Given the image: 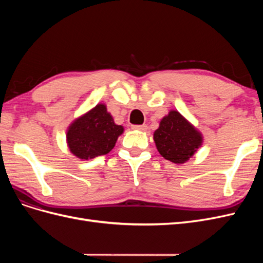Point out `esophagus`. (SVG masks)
<instances>
[{"label": "esophagus", "mask_w": 263, "mask_h": 263, "mask_svg": "<svg viewBox=\"0 0 263 263\" xmlns=\"http://www.w3.org/2000/svg\"><path fill=\"white\" fill-rule=\"evenodd\" d=\"M147 125H134L133 126V129H138V130H141V132H145L147 130Z\"/></svg>", "instance_id": "obj_1"}]
</instances>
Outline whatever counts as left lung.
Masks as SVG:
<instances>
[{
    "instance_id": "8db88e82",
    "label": "left lung",
    "mask_w": 263,
    "mask_h": 263,
    "mask_svg": "<svg viewBox=\"0 0 263 263\" xmlns=\"http://www.w3.org/2000/svg\"><path fill=\"white\" fill-rule=\"evenodd\" d=\"M156 147L164 159L182 164L202 146L203 136L178 110H170L154 133Z\"/></svg>"
}]
</instances>
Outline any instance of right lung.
I'll return each instance as SVG.
<instances>
[{"label": "right lung", "mask_w": 263, "mask_h": 263, "mask_svg": "<svg viewBox=\"0 0 263 263\" xmlns=\"http://www.w3.org/2000/svg\"><path fill=\"white\" fill-rule=\"evenodd\" d=\"M124 132L116 125L105 104H98L89 112L78 117L67 130V144L76 157L89 160L108 154Z\"/></svg>", "instance_id": "1"}]
</instances>
